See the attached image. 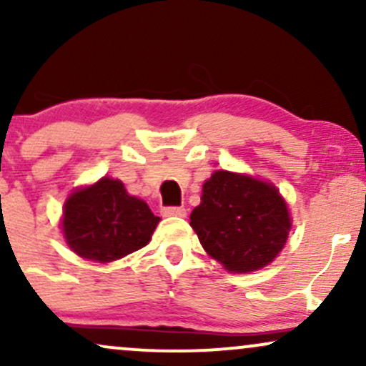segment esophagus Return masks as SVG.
Masks as SVG:
<instances>
[{
    "label": "esophagus",
    "instance_id": "34e87169",
    "mask_svg": "<svg viewBox=\"0 0 366 366\" xmlns=\"http://www.w3.org/2000/svg\"><path fill=\"white\" fill-rule=\"evenodd\" d=\"M163 217H186L187 215V212H186V208H182V207H167V208H163Z\"/></svg>",
    "mask_w": 366,
    "mask_h": 366
}]
</instances>
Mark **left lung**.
Segmentation results:
<instances>
[{
	"label": "left lung",
	"mask_w": 366,
	"mask_h": 366,
	"mask_svg": "<svg viewBox=\"0 0 366 366\" xmlns=\"http://www.w3.org/2000/svg\"><path fill=\"white\" fill-rule=\"evenodd\" d=\"M191 227L204 251L225 270L247 274L267 267L282 251L291 215L274 184L217 170L203 184Z\"/></svg>",
	"instance_id": "8db88e82"
}]
</instances>
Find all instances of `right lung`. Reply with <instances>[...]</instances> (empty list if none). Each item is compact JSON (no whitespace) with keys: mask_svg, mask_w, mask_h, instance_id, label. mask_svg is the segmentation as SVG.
Returning <instances> with one entry per match:
<instances>
[{"mask_svg":"<svg viewBox=\"0 0 366 366\" xmlns=\"http://www.w3.org/2000/svg\"><path fill=\"white\" fill-rule=\"evenodd\" d=\"M158 222L159 217L139 197L127 194L120 180L103 177L69 196L61 230L75 254L110 263L148 244Z\"/></svg>","mask_w":366,"mask_h":366,"instance_id":"right-lung-1","label":"right lung"}]
</instances>
